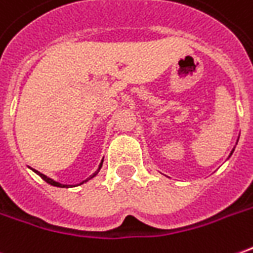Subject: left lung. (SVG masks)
Masks as SVG:
<instances>
[{
	"instance_id": "8db88e82",
	"label": "left lung",
	"mask_w": 253,
	"mask_h": 253,
	"mask_svg": "<svg viewBox=\"0 0 253 253\" xmlns=\"http://www.w3.org/2000/svg\"><path fill=\"white\" fill-rule=\"evenodd\" d=\"M231 153H233V151H231Z\"/></svg>"
}]
</instances>
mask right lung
Returning <instances> with one entry per match:
<instances>
[{
    "label": "right lung",
    "instance_id": "right-lung-1",
    "mask_svg": "<svg viewBox=\"0 0 253 253\" xmlns=\"http://www.w3.org/2000/svg\"><path fill=\"white\" fill-rule=\"evenodd\" d=\"M101 166H102V162L101 163H100V166H98V169H97V171L96 172H94V174H93V175H90L89 178H87V179H86V181H84V182H81V183H79V185H82V183H84V182H87L89 181V179H91V178H93V176H96L97 174H98V171H100V169H101ZM35 171V169H34ZM35 172H37V174H38V175L41 176V178H42V179H43V181H46L47 183H50V185H53V186H59V188H70V186H77V185H61V183H59V182H56V181H53V179H50V178H47L46 175H43V174H41L40 171H35Z\"/></svg>",
    "mask_w": 253,
    "mask_h": 253
}]
</instances>
